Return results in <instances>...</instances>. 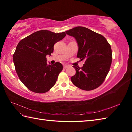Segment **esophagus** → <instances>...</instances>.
<instances>
[{
	"mask_svg": "<svg viewBox=\"0 0 132 132\" xmlns=\"http://www.w3.org/2000/svg\"><path fill=\"white\" fill-rule=\"evenodd\" d=\"M69 66V65H67V64H64V65H63V68L66 69V68H68Z\"/></svg>",
	"mask_w": 132,
	"mask_h": 132,
	"instance_id": "1",
	"label": "esophagus"
}]
</instances>
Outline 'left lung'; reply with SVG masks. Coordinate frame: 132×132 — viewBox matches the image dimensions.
Listing matches in <instances>:
<instances>
[{
    "instance_id": "left-lung-1",
    "label": "left lung",
    "mask_w": 132,
    "mask_h": 132,
    "mask_svg": "<svg viewBox=\"0 0 132 132\" xmlns=\"http://www.w3.org/2000/svg\"><path fill=\"white\" fill-rule=\"evenodd\" d=\"M66 33L77 42V57L85 60L82 68L73 66L76 73L71 77L72 83L86 91L97 88L104 81L110 69L112 60L110 44L104 36L86 27H75Z\"/></svg>"
}]
</instances>
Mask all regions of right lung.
Returning a JSON list of instances; mask_svg holds the SVG:
<instances>
[{
	"mask_svg": "<svg viewBox=\"0 0 132 132\" xmlns=\"http://www.w3.org/2000/svg\"><path fill=\"white\" fill-rule=\"evenodd\" d=\"M47 30L37 31L19 42L13 55L16 73L29 90L45 93L53 87L63 66L60 62L48 64L46 56L51 55L54 45L66 36Z\"/></svg>",
	"mask_w": 132,
	"mask_h": 132,
	"instance_id": "obj_1",
	"label": "right lung"
}]
</instances>
